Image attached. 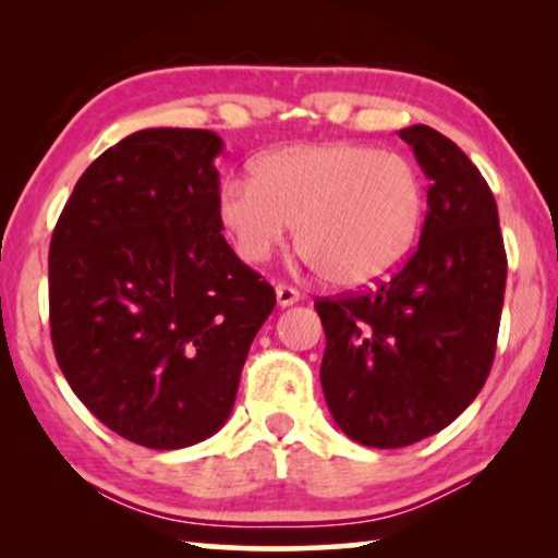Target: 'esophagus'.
I'll return each mask as SVG.
<instances>
[{"label":"esophagus","mask_w":558,"mask_h":558,"mask_svg":"<svg viewBox=\"0 0 558 558\" xmlns=\"http://www.w3.org/2000/svg\"><path fill=\"white\" fill-rule=\"evenodd\" d=\"M276 298H278V305L280 307H290L295 305V302H300V290L292 288V286H286V282H278L276 286Z\"/></svg>","instance_id":"34e87169"}]
</instances>
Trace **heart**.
<instances>
[{
    "mask_svg": "<svg viewBox=\"0 0 558 558\" xmlns=\"http://www.w3.org/2000/svg\"><path fill=\"white\" fill-rule=\"evenodd\" d=\"M216 216L235 256L266 263L290 239L337 288H369L411 258L426 219V186L409 157L359 145L282 147L253 177L226 179Z\"/></svg>",
    "mask_w": 558,
    "mask_h": 558,
    "instance_id": "obj_1",
    "label": "heart"
}]
</instances>
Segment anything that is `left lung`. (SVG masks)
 I'll list each match as a JSON object with an SVG mask.
<instances>
[{
	"label": "left lung",
	"mask_w": 558,
	"mask_h": 558,
	"mask_svg": "<svg viewBox=\"0 0 558 558\" xmlns=\"http://www.w3.org/2000/svg\"><path fill=\"white\" fill-rule=\"evenodd\" d=\"M399 137L430 179L418 248L374 290L315 302L329 413L369 448L418 442L475 401L493 369L507 282L497 202L480 169L428 125Z\"/></svg>",
	"instance_id": "1"
}]
</instances>
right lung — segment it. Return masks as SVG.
Returning a JSON list of instances; mask_svg holds the SVG:
<instances>
[{
    "label": "right lung",
    "mask_w": 558,
    "mask_h": 558,
    "mask_svg": "<svg viewBox=\"0 0 558 558\" xmlns=\"http://www.w3.org/2000/svg\"><path fill=\"white\" fill-rule=\"evenodd\" d=\"M221 147L209 130L132 132L83 172L51 235L56 362L100 423L145 448L223 426L276 307L221 235Z\"/></svg>",
    "instance_id": "obj_1"
}]
</instances>
